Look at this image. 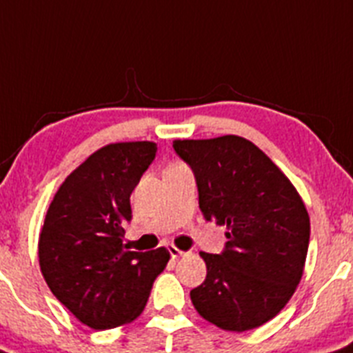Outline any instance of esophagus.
I'll use <instances>...</instances> for the list:
<instances>
[{
    "label": "esophagus",
    "mask_w": 353,
    "mask_h": 353,
    "mask_svg": "<svg viewBox=\"0 0 353 353\" xmlns=\"http://www.w3.org/2000/svg\"><path fill=\"white\" fill-rule=\"evenodd\" d=\"M169 252H170V256H172V259H177V258H181V256L188 254L186 251H181L179 247H176V245H169Z\"/></svg>",
    "instance_id": "esophagus-1"
}]
</instances>
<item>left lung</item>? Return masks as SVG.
Wrapping results in <instances>:
<instances>
[{
    "instance_id": "obj_1",
    "label": "left lung",
    "mask_w": 353,
    "mask_h": 353,
    "mask_svg": "<svg viewBox=\"0 0 353 353\" xmlns=\"http://www.w3.org/2000/svg\"><path fill=\"white\" fill-rule=\"evenodd\" d=\"M174 150L195 174L203 217L228 230L221 254L200 252L207 276L190 292L193 306L225 331L259 327L301 281L310 242L305 203L288 176L243 137L176 139Z\"/></svg>"
}]
</instances>
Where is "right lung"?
Segmentation results:
<instances>
[{
    "label": "right lung",
    "instance_id": "right-lung-1",
    "mask_svg": "<svg viewBox=\"0 0 353 353\" xmlns=\"http://www.w3.org/2000/svg\"><path fill=\"white\" fill-rule=\"evenodd\" d=\"M154 154L150 141L92 153L61 184L39 232L43 279L81 324L97 331L136 321L170 259L165 247L136 252L123 243L130 195Z\"/></svg>",
    "mask_w": 353,
    "mask_h": 353
}]
</instances>
